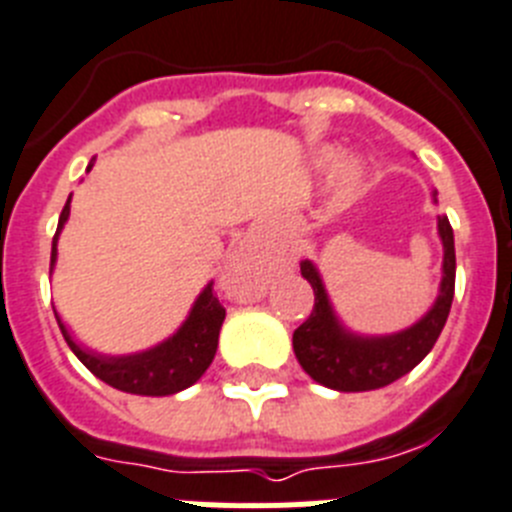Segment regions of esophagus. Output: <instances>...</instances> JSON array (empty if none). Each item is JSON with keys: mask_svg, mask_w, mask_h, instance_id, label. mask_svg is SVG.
<instances>
[{"mask_svg": "<svg viewBox=\"0 0 512 512\" xmlns=\"http://www.w3.org/2000/svg\"><path fill=\"white\" fill-rule=\"evenodd\" d=\"M224 286L231 291H239L244 296H260L262 293V275L252 262L250 250H239L231 257L224 270Z\"/></svg>", "mask_w": 512, "mask_h": 512, "instance_id": "1", "label": "esophagus"}]
</instances>
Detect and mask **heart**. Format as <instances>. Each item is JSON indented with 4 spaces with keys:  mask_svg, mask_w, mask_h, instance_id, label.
<instances>
[{
    "mask_svg": "<svg viewBox=\"0 0 512 512\" xmlns=\"http://www.w3.org/2000/svg\"><path fill=\"white\" fill-rule=\"evenodd\" d=\"M330 162H332V157H330Z\"/></svg>",
    "mask_w": 512,
    "mask_h": 512,
    "instance_id": "obj_1",
    "label": "heart"
}]
</instances>
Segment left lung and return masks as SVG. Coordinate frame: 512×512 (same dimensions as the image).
Returning a JSON list of instances; mask_svg holds the SVG:
<instances>
[{
  "mask_svg": "<svg viewBox=\"0 0 512 512\" xmlns=\"http://www.w3.org/2000/svg\"><path fill=\"white\" fill-rule=\"evenodd\" d=\"M438 234L443 242L441 293L420 322L397 335L361 337L345 330L335 317L314 262H301V275L314 288V309L299 330L293 332V353L311 379L337 391L381 389L402 379L404 373H410L433 350L451 311L456 286V250L453 229L446 216H438Z\"/></svg>",
  "mask_w": 512,
  "mask_h": 512,
  "instance_id": "8db88e82",
  "label": "left lung"
}]
</instances>
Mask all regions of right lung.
<instances>
[{
  "instance_id": "right-lung-1",
  "label": "right lung",
  "mask_w": 512,
  "mask_h": 512,
  "mask_svg": "<svg viewBox=\"0 0 512 512\" xmlns=\"http://www.w3.org/2000/svg\"><path fill=\"white\" fill-rule=\"evenodd\" d=\"M92 162L87 172L92 170ZM69 203L71 195L64 211H61L59 229H56V237H53L51 268L56 265V239H59L66 219H69ZM224 317L226 309L213 296V283H208L201 291V296L195 299L188 319L182 322V327L175 335L154 345V348L144 350V353L133 355L92 353V350L74 342V337L69 335L59 314H56V322H59L61 335H64L71 353L77 355L79 361L90 368L100 381H105V384L118 391L141 394V397H170V394H177V391L193 386L206 373V368L211 366L216 348H219V332Z\"/></svg>"
}]
</instances>
